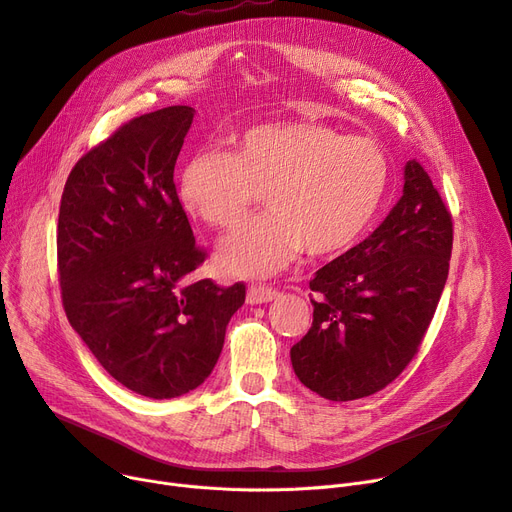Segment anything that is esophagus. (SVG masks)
Listing matches in <instances>:
<instances>
[{
  "instance_id": "1",
  "label": "esophagus",
  "mask_w": 512,
  "mask_h": 512,
  "mask_svg": "<svg viewBox=\"0 0 512 512\" xmlns=\"http://www.w3.org/2000/svg\"><path fill=\"white\" fill-rule=\"evenodd\" d=\"M278 290L272 286H265V284H255L247 290V303L251 305H259V303H270L278 297Z\"/></svg>"
}]
</instances>
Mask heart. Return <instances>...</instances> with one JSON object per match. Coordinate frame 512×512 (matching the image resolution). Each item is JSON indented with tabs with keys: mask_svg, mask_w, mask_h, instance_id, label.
I'll return each mask as SVG.
<instances>
[{
	"mask_svg": "<svg viewBox=\"0 0 512 512\" xmlns=\"http://www.w3.org/2000/svg\"><path fill=\"white\" fill-rule=\"evenodd\" d=\"M390 182L384 149L317 122H270L234 139L232 153L201 151L180 174V201L193 218L236 230L261 193L265 215L222 242L228 276L263 278L305 249L334 257L357 245Z\"/></svg>",
	"mask_w": 512,
	"mask_h": 512,
	"instance_id": "1",
	"label": "heart"
}]
</instances>
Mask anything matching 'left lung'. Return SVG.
Listing matches in <instances>:
<instances>
[{"instance_id":"1","label":"left lung","mask_w":512,"mask_h":512,"mask_svg":"<svg viewBox=\"0 0 512 512\" xmlns=\"http://www.w3.org/2000/svg\"><path fill=\"white\" fill-rule=\"evenodd\" d=\"M450 253L452 215L432 178L411 159L388 218L309 282L313 324L290 348L297 378L336 402L392 384L432 324Z\"/></svg>"}]
</instances>
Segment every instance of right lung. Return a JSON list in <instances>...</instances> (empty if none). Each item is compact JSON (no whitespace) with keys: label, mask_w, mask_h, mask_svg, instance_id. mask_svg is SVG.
Here are the masks:
<instances>
[{"label":"right lung","mask_w":512,"mask_h":512,"mask_svg":"<svg viewBox=\"0 0 512 512\" xmlns=\"http://www.w3.org/2000/svg\"><path fill=\"white\" fill-rule=\"evenodd\" d=\"M195 110L170 105L122 124L72 168L58 218V274L70 326L101 367L147 398L201 386L245 303L242 282L195 280V242L174 166Z\"/></svg>","instance_id":"add662e5"}]
</instances>
